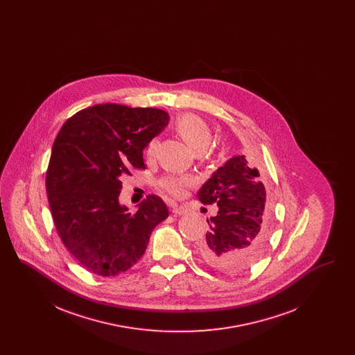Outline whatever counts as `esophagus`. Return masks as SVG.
<instances>
[{
  "mask_svg": "<svg viewBox=\"0 0 355 355\" xmlns=\"http://www.w3.org/2000/svg\"><path fill=\"white\" fill-rule=\"evenodd\" d=\"M170 210H171V213L175 214V216H182V214H185L186 211H187V207L182 206V205L171 203V205H170Z\"/></svg>",
  "mask_w": 355,
  "mask_h": 355,
  "instance_id": "esophagus-1",
  "label": "esophagus"
}]
</instances>
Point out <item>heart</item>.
Segmentation results:
<instances>
[{"label": "heart", "instance_id": "heart-1", "mask_svg": "<svg viewBox=\"0 0 355 355\" xmlns=\"http://www.w3.org/2000/svg\"><path fill=\"white\" fill-rule=\"evenodd\" d=\"M175 130L182 137L186 145L194 153H201L211 142V132L205 121L194 114H184L175 121ZM157 146V139L153 138L146 146L148 155H152ZM193 184V180L189 177L178 175H166L161 186L174 197H182L185 194L186 187Z\"/></svg>", "mask_w": 355, "mask_h": 355}]
</instances>
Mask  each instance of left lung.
Segmentation results:
<instances>
[{
    "instance_id": "left-lung-1",
    "label": "left lung",
    "mask_w": 355,
    "mask_h": 355,
    "mask_svg": "<svg viewBox=\"0 0 355 355\" xmlns=\"http://www.w3.org/2000/svg\"><path fill=\"white\" fill-rule=\"evenodd\" d=\"M202 203H217L218 213L207 220L209 232L197 245L205 263L225 274L248 270L268 239L266 190L259 171L245 155H233L203 184Z\"/></svg>"
}]
</instances>
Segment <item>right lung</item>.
<instances>
[{
  "label": "right lung",
  "mask_w": 355,
  "mask_h": 355,
  "mask_svg": "<svg viewBox=\"0 0 355 355\" xmlns=\"http://www.w3.org/2000/svg\"><path fill=\"white\" fill-rule=\"evenodd\" d=\"M161 109L102 103L69 119L57 135L46 171L55 229L70 254L97 275L130 269L153 229L169 216L148 196L135 214L119 203L122 177L145 169L144 149L169 123Z\"/></svg>",
  "instance_id": "right-lung-1"
}]
</instances>
